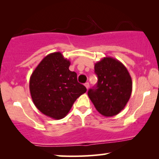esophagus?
I'll return each mask as SVG.
<instances>
[{
    "mask_svg": "<svg viewBox=\"0 0 159 159\" xmlns=\"http://www.w3.org/2000/svg\"><path fill=\"white\" fill-rule=\"evenodd\" d=\"M84 86H85V87H86V88H87V89H88L89 87H90V84H89L88 82H87V83H85Z\"/></svg>",
    "mask_w": 159,
    "mask_h": 159,
    "instance_id": "obj_1",
    "label": "esophagus"
}]
</instances>
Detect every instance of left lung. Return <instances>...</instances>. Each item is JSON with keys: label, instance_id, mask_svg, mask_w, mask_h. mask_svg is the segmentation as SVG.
I'll list each match as a JSON object with an SVG mask.
<instances>
[{"label": "left lung", "instance_id": "left-lung-1", "mask_svg": "<svg viewBox=\"0 0 159 159\" xmlns=\"http://www.w3.org/2000/svg\"><path fill=\"white\" fill-rule=\"evenodd\" d=\"M98 76L96 87L90 89L88 96L98 112L104 116L118 114L125 107L132 91V81L126 67L111 57L95 63Z\"/></svg>", "mask_w": 159, "mask_h": 159}]
</instances>
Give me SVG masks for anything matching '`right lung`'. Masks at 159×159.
Returning a JSON list of instances; mask_svg holds the SVG:
<instances>
[{"mask_svg": "<svg viewBox=\"0 0 159 159\" xmlns=\"http://www.w3.org/2000/svg\"><path fill=\"white\" fill-rule=\"evenodd\" d=\"M70 63L61 52L51 53L42 60L30 78L34 104L52 119L65 117L75 100L87 91L78 82L77 74L69 69Z\"/></svg>", "mask_w": 159, "mask_h": 159, "instance_id": "1", "label": "right lung"}]
</instances>
